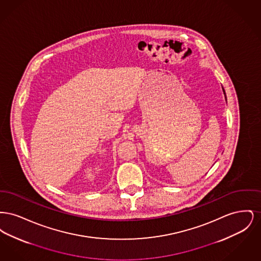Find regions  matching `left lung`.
I'll return each mask as SVG.
<instances>
[{"instance_id":"1","label":"left lung","mask_w":261,"mask_h":261,"mask_svg":"<svg viewBox=\"0 0 261 261\" xmlns=\"http://www.w3.org/2000/svg\"><path fill=\"white\" fill-rule=\"evenodd\" d=\"M222 90H223L224 96H225V99L227 100V98H226V93H225V90H224V88L222 87Z\"/></svg>"}]
</instances>
